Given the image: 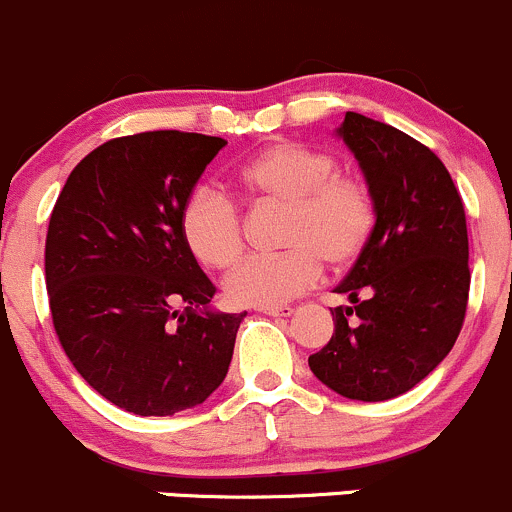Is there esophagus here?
<instances>
[{
    "mask_svg": "<svg viewBox=\"0 0 512 512\" xmlns=\"http://www.w3.org/2000/svg\"><path fill=\"white\" fill-rule=\"evenodd\" d=\"M257 312L267 314V317H292L294 309L287 307V304H282V307H260Z\"/></svg>",
    "mask_w": 512,
    "mask_h": 512,
    "instance_id": "esophagus-1",
    "label": "esophagus"
}]
</instances>
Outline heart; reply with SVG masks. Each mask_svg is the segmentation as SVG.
I'll list each match as a JSON object with an SVG mask.
<instances>
[{"instance_id":"obj_1","label":"heart","mask_w":512,"mask_h":512,"mask_svg":"<svg viewBox=\"0 0 512 512\" xmlns=\"http://www.w3.org/2000/svg\"><path fill=\"white\" fill-rule=\"evenodd\" d=\"M235 185L255 205H285L280 255H255L225 280L230 302L282 307L322 277L359 260L376 225L374 195L337 160L297 141L262 148L235 173ZM180 235L203 265L225 270L242 255V218L218 188L200 185L180 210Z\"/></svg>"}]
</instances>
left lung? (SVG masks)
<instances>
[{
  "instance_id": "8db88e82",
  "label": "left lung",
  "mask_w": 512,
  "mask_h": 512,
  "mask_svg": "<svg viewBox=\"0 0 512 512\" xmlns=\"http://www.w3.org/2000/svg\"><path fill=\"white\" fill-rule=\"evenodd\" d=\"M337 136L374 195L369 245L334 292V334L309 356L344 399L386 401L414 389L456 344L466 317L468 230L461 195L431 148L347 111Z\"/></svg>"
}]
</instances>
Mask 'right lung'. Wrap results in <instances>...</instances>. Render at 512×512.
Segmentation results:
<instances>
[{
  "instance_id": "1",
  "label": "right lung",
  "mask_w": 512,
  "mask_h": 512,
  "mask_svg": "<svg viewBox=\"0 0 512 512\" xmlns=\"http://www.w3.org/2000/svg\"><path fill=\"white\" fill-rule=\"evenodd\" d=\"M227 141L148 131L113 138L71 170L46 232L59 342L103 399L136 416L200 406L225 381L242 314L180 235V210Z\"/></svg>"
}]
</instances>
